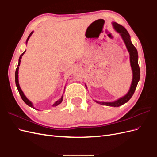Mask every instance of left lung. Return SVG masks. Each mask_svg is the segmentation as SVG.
Returning <instances> with one entry per match:
<instances>
[{"instance_id": "1", "label": "left lung", "mask_w": 157, "mask_h": 157, "mask_svg": "<svg viewBox=\"0 0 157 157\" xmlns=\"http://www.w3.org/2000/svg\"><path fill=\"white\" fill-rule=\"evenodd\" d=\"M112 25L115 30L120 34L126 45L128 52H129L130 62L132 71V83L130 85V89L128 90L127 94L124 95V96L118 98L115 101L111 102H103L94 100V101H96L97 103L101 104V105L117 107L127 103L130 100V98L133 96V94H134L136 88L137 87V85L138 84L140 78V69L138 65V54H137V49L136 48V47L132 44L129 33H128V32L124 27L121 25L120 24H118L116 22H113ZM85 86L87 88L86 84H85Z\"/></svg>"}]
</instances>
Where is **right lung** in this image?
<instances>
[{
  "label": "right lung",
  "mask_w": 157,
  "mask_h": 157,
  "mask_svg": "<svg viewBox=\"0 0 157 157\" xmlns=\"http://www.w3.org/2000/svg\"><path fill=\"white\" fill-rule=\"evenodd\" d=\"M33 33V31H32L30 34H29V35L28 36V38L27 39V40H26V44H27V42H28V40H29V38L31 37V36L32 35V34ZM25 51L26 50H25L24 52H23V54H21V55H20V58H19V61H18V65H17V68H16V73H15V81H16V87H17V90H18V91H19V93H20V96H21V99H23V101H24L27 105H29V107H32V108H33V109H36L34 106H33V103L31 101H29V99H28L27 98V97L25 96V94H24V93L23 92V91L21 90V88H20V84H19V80H18V71H19V67H20V62H21V58H22V56H23V55L25 54ZM65 90V89H64ZM63 94L62 95V96L61 97V98L60 99H59L58 101H56L53 105H52V106L53 107H56V106H57V105H59V104L62 102V101H63ZM36 110H38V109H36Z\"/></svg>",
  "instance_id": "right-lung-1"
}]
</instances>
